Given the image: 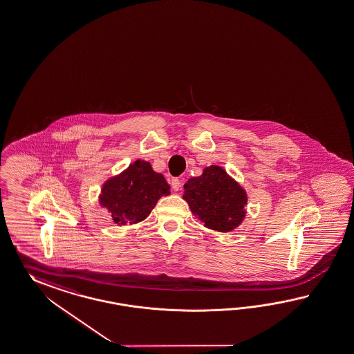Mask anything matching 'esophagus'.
<instances>
[{"instance_id":"esophagus-1","label":"esophagus","mask_w":354,"mask_h":354,"mask_svg":"<svg viewBox=\"0 0 354 354\" xmlns=\"http://www.w3.org/2000/svg\"><path fill=\"white\" fill-rule=\"evenodd\" d=\"M181 185H183V180L179 179V178H174L173 180H171V187H173V189L175 192L180 189Z\"/></svg>"}]
</instances>
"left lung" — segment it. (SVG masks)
<instances>
[{
  "label": "left lung",
  "mask_w": 354,
  "mask_h": 354,
  "mask_svg": "<svg viewBox=\"0 0 354 354\" xmlns=\"http://www.w3.org/2000/svg\"><path fill=\"white\" fill-rule=\"evenodd\" d=\"M183 199L192 214L217 233H230L244 221L248 194L224 167L211 165L184 184Z\"/></svg>",
  "instance_id": "8db88e82"
}]
</instances>
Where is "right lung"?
<instances>
[{
    "label": "right lung",
    "instance_id": "obj_1",
    "mask_svg": "<svg viewBox=\"0 0 354 354\" xmlns=\"http://www.w3.org/2000/svg\"><path fill=\"white\" fill-rule=\"evenodd\" d=\"M169 194L170 185L164 175L156 173L148 161L136 160L104 181L98 201L111 214L113 223L122 226L146 220L158 199Z\"/></svg>",
    "mask_w": 354,
    "mask_h": 354
}]
</instances>
